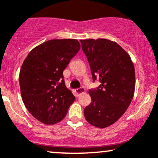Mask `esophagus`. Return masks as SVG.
<instances>
[{"label":"esophagus","instance_id":"1","mask_svg":"<svg viewBox=\"0 0 158 158\" xmlns=\"http://www.w3.org/2000/svg\"><path fill=\"white\" fill-rule=\"evenodd\" d=\"M76 92H77V93L78 94L85 93V88H83V87H81V88H77V89H76Z\"/></svg>","mask_w":158,"mask_h":158}]
</instances>
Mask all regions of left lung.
<instances>
[{"mask_svg": "<svg viewBox=\"0 0 158 158\" xmlns=\"http://www.w3.org/2000/svg\"><path fill=\"white\" fill-rule=\"evenodd\" d=\"M80 42L93 81L101 83L88 91L91 102L85 108V117L92 126L106 128L122 117L133 99L135 67L130 56L114 41L98 39Z\"/></svg>", "mask_w": 158, "mask_h": 158, "instance_id": "1", "label": "left lung"}]
</instances>
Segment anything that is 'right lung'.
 Segmentation results:
<instances>
[{
	"instance_id": "right-lung-1",
	"label": "right lung",
	"mask_w": 158,
	"mask_h": 158,
	"mask_svg": "<svg viewBox=\"0 0 158 158\" xmlns=\"http://www.w3.org/2000/svg\"><path fill=\"white\" fill-rule=\"evenodd\" d=\"M79 49L77 39H52L32 49L23 61L19 74L22 100L44 124L62 120L75 100L64 84L63 71Z\"/></svg>"
}]
</instances>
